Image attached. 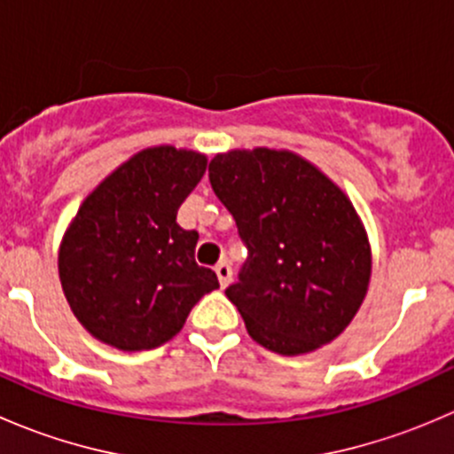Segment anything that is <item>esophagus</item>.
<instances>
[{
	"label": "esophagus",
	"mask_w": 454,
	"mask_h": 454,
	"mask_svg": "<svg viewBox=\"0 0 454 454\" xmlns=\"http://www.w3.org/2000/svg\"><path fill=\"white\" fill-rule=\"evenodd\" d=\"M215 274H217V278H219V286L226 287L228 283H231V278H232L231 263H228V261H222V263H217V268H215Z\"/></svg>",
	"instance_id": "34e87169"
}]
</instances>
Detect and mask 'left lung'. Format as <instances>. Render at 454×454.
<instances>
[{
    "label": "left lung",
    "mask_w": 454,
    "mask_h": 454,
    "mask_svg": "<svg viewBox=\"0 0 454 454\" xmlns=\"http://www.w3.org/2000/svg\"><path fill=\"white\" fill-rule=\"evenodd\" d=\"M208 177L248 248L226 296L250 336L283 356L340 336L371 277L367 232L347 195L301 155L263 146L217 153Z\"/></svg>",
    "instance_id": "1"
}]
</instances>
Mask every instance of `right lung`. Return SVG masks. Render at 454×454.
<instances>
[{"label": "right lung", "mask_w": 454, "mask_h": 454, "mask_svg": "<svg viewBox=\"0 0 454 454\" xmlns=\"http://www.w3.org/2000/svg\"><path fill=\"white\" fill-rule=\"evenodd\" d=\"M204 171L198 151L151 146L105 177L72 219L59 250L63 294L105 345H164L219 287L217 274L195 263L200 235L176 222Z\"/></svg>", "instance_id": "add662e5"}]
</instances>
